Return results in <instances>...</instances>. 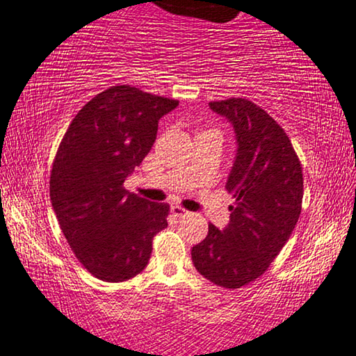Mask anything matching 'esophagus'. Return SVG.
<instances>
[{"instance_id":"obj_1","label":"esophagus","mask_w":356,"mask_h":356,"mask_svg":"<svg viewBox=\"0 0 356 356\" xmlns=\"http://www.w3.org/2000/svg\"><path fill=\"white\" fill-rule=\"evenodd\" d=\"M172 213H173V215L175 216H177V218H181V216H186V215H188V210H184V209H181V207H179V205H172Z\"/></svg>"}]
</instances>
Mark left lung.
I'll use <instances>...</instances> for the list:
<instances>
[{"label":"left lung","mask_w":356,"mask_h":356,"mask_svg":"<svg viewBox=\"0 0 356 356\" xmlns=\"http://www.w3.org/2000/svg\"><path fill=\"white\" fill-rule=\"evenodd\" d=\"M209 106L235 134L226 189L235 199L227 226L209 224L191 250L197 272L222 288H240L267 270L288 242L302 205V167L280 125L253 102L227 98Z\"/></svg>","instance_id":"left-lung-1"}]
</instances>
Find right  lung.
<instances>
[{
  "label": "right lung",
  "mask_w": 356,
  "mask_h": 356,
  "mask_svg": "<svg viewBox=\"0 0 356 356\" xmlns=\"http://www.w3.org/2000/svg\"><path fill=\"white\" fill-rule=\"evenodd\" d=\"M177 100L114 86L83 106L58 146L51 202L71 250L92 275L124 282L147 266L152 237L167 227V204L124 189Z\"/></svg>",
  "instance_id": "right-lung-1"
}]
</instances>
